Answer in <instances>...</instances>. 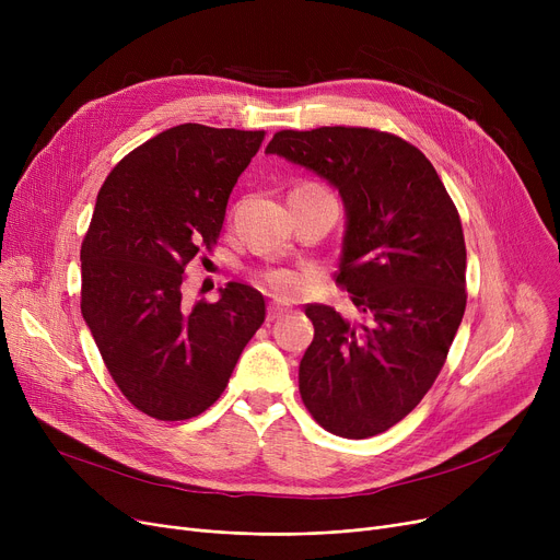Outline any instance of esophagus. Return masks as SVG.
Returning a JSON list of instances; mask_svg holds the SVG:
<instances>
[{"instance_id": "1", "label": "esophagus", "mask_w": 560, "mask_h": 560, "mask_svg": "<svg viewBox=\"0 0 560 560\" xmlns=\"http://www.w3.org/2000/svg\"><path fill=\"white\" fill-rule=\"evenodd\" d=\"M285 313H288L285 306H281V304H270V306H268V322H275V319L283 317Z\"/></svg>"}]
</instances>
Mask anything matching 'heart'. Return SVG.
I'll use <instances>...</instances> for the list:
<instances>
[{"mask_svg":"<svg viewBox=\"0 0 560 560\" xmlns=\"http://www.w3.org/2000/svg\"><path fill=\"white\" fill-rule=\"evenodd\" d=\"M260 283L279 300H295L308 288V279L302 272L288 270V268L265 270L260 275Z\"/></svg>","mask_w":560,"mask_h":560,"instance_id":"obj_1","label":"heart"}]
</instances>
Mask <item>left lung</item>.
<instances>
[{
  "label": "left lung",
  "instance_id": "8db88e82",
  "mask_svg": "<svg viewBox=\"0 0 560 560\" xmlns=\"http://www.w3.org/2000/svg\"><path fill=\"white\" fill-rule=\"evenodd\" d=\"M265 154L338 188L347 226L336 283L363 322L308 304L300 393L329 433L361 440L404 420L433 386L465 313V238L429 159L365 127L279 131Z\"/></svg>",
  "mask_w": 560,
  "mask_h": 560
}]
</instances>
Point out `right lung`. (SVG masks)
Listing matches in <instances>:
<instances>
[{
	"mask_svg": "<svg viewBox=\"0 0 560 560\" xmlns=\"http://www.w3.org/2000/svg\"><path fill=\"white\" fill-rule=\"evenodd\" d=\"M265 131L172 127L117 163L81 243V313L117 388L176 422L213 406L265 319L252 285L182 302L186 265L220 238L226 201Z\"/></svg>",
	"mask_w": 560,
	"mask_h": 560,
	"instance_id": "obj_1",
	"label": "right lung"
}]
</instances>
